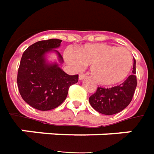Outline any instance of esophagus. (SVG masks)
<instances>
[{
    "instance_id": "obj_1",
    "label": "esophagus",
    "mask_w": 154,
    "mask_h": 154,
    "mask_svg": "<svg viewBox=\"0 0 154 154\" xmlns=\"http://www.w3.org/2000/svg\"><path fill=\"white\" fill-rule=\"evenodd\" d=\"M85 77H86V75H85V74H79L78 78H79V80H82V79H84Z\"/></svg>"
}]
</instances>
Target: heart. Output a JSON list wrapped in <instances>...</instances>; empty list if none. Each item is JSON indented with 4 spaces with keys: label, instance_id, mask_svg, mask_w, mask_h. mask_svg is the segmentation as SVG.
Here are the masks:
<instances>
[{
    "label": "heart",
    "instance_id": "b5f03b06",
    "mask_svg": "<svg viewBox=\"0 0 154 154\" xmlns=\"http://www.w3.org/2000/svg\"><path fill=\"white\" fill-rule=\"evenodd\" d=\"M65 59L72 67L81 70L91 66V73L100 84H117L125 80L133 66V57L122 47L106 43L89 44L78 48L77 54L71 49L65 52Z\"/></svg>",
    "mask_w": 154,
    "mask_h": 154
}]
</instances>
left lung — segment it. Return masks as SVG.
Wrapping results in <instances>:
<instances>
[{
    "instance_id": "obj_1",
    "label": "left lung",
    "mask_w": 154,
    "mask_h": 154,
    "mask_svg": "<svg viewBox=\"0 0 154 154\" xmlns=\"http://www.w3.org/2000/svg\"><path fill=\"white\" fill-rule=\"evenodd\" d=\"M122 83L112 88L98 87L95 93L89 97V103L102 114L113 115L128 106L137 87L136 61L133 60V72Z\"/></svg>"
}]
</instances>
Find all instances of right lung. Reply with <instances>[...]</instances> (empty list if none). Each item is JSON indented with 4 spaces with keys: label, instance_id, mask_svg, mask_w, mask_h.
<instances>
[{
    "label": "right lung",
    "instance_id": "add662e5",
    "mask_svg": "<svg viewBox=\"0 0 154 154\" xmlns=\"http://www.w3.org/2000/svg\"><path fill=\"white\" fill-rule=\"evenodd\" d=\"M62 40L49 39L32 44L23 52L17 73V86L26 103L37 110L48 111L61 105L72 85L78 82V75L71 76L59 67L57 62L48 63L46 54L55 51L59 62L63 58L54 50Z\"/></svg>",
    "mask_w": 154,
    "mask_h": 154
}]
</instances>
